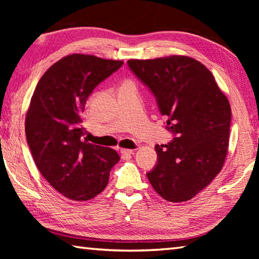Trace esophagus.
<instances>
[{
    "label": "esophagus",
    "instance_id": "obj_1",
    "mask_svg": "<svg viewBox=\"0 0 259 259\" xmlns=\"http://www.w3.org/2000/svg\"><path fill=\"white\" fill-rule=\"evenodd\" d=\"M120 152L123 157H130L134 155V150H131V149H121Z\"/></svg>",
    "mask_w": 259,
    "mask_h": 259
}]
</instances>
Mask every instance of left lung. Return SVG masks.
<instances>
[{
  "mask_svg": "<svg viewBox=\"0 0 259 259\" xmlns=\"http://www.w3.org/2000/svg\"><path fill=\"white\" fill-rule=\"evenodd\" d=\"M133 73L156 98L174 139L157 145L158 162L147 174L163 199L194 198L221 171L227 155L232 109L205 65L185 56L129 60Z\"/></svg>",
  "mask_w": 259,
  "mask_h": 259,
  "instance_id": "1",
  "label": "left lung"
}]
</instances>
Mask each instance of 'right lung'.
I'll use <instances>...</instances> for the list:
<instances>
[{"label": "right lung", "instance_id": "1", "mask_svg": "<svg viewBox=\"0 0 259 259\" xmlns=\"http://www.w3.org/2000/svg\"><path fill=\"white\" fill-rule=\"evenodd\" d=\"M122 64L70 54L48 69L32 96L25 118L27 145L38 171L69 199L85 201L100 194L120 160L111 148L88 142L82 113L95 88Z\"/></svg>", "mask_w": 259, "mask_h": 259}]
</instances>
